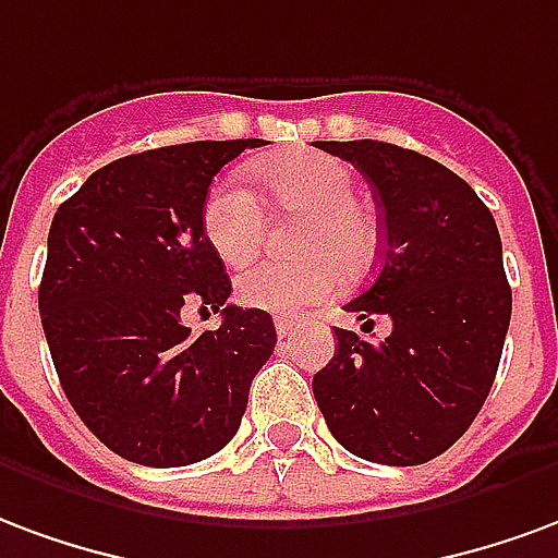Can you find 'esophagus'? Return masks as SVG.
<instances>
[{"label": "esophagus", "instance_id": "obj_1", "mask_svg": "<svg viewBox=\"0 0 558 558\" xmlns=\"http://www.w3.org/2000/svg\"><path fill=\"white\" fill-rule=\"evenodd\" d=\"M276 336H279V341H291V336H294L296 324L291 318H276Z\"/></svg>", "mask_w": 558, "mask_h": 558}]
</instances>
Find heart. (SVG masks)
I'll return each mask as SVG.
<instances>
[{"label": "heart", "instance_id": "1", "mask_svg": "<svg viewBox=\"0 0 558 558\" xmlns=\"http://www.w3.org/2000/svg\"><path fill=\"white\" fill-rule=\"evenodd\" d=\"M262 198L279 214H303L296 231V262H258L234 282L243 306L296 315L339 291V270L360 276L377 252V226L356 198L353 172L336 157L303 150L250 169ZM202 231L219 262L246 264L264 240V210L258 195L238 178L207 190Z\"/></svg>", "mask_w": 558, "mask_h": 558}]
</instances>
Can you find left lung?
Segmentation results:
<instances>
[{"mask_svg":"<svg viewBox=\"0 0 558 558\" xmlns=\"http://www.w3.org/2000/svg\"><path fill=\"white\" fill-rule=\"evenodd\" d=\"M315 145L363 172L384 222L380 270L344 312L392 320L384 341L336 327L315 401L356 458L416 466L473 425L494 386L511 320L502 240L485 202L442 162L374 140Z\"/></svg>","mask_w":558,"mask_h":558,"instance_id":"obj_1","label":"left lung"}]
</instances>
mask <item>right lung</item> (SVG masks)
<instances>
[{
	"label": "right lung",
	"mask_w": 558,
	"mask_h": 558,
	"mask_svg": "<svg viewBox=\"0 0 558 558\" xmlns=\"http://www.w3.org/2000/svg\"><path fill=\"white\" fill-rule=\"evenodd\" d=\"M264 140L186 142L97 169L52 217L38 308L52 365L85 428L142 466H186L238 434L274 318L231 306L202 231L214 174ZM186 302L219 311L190 337Z\"/></svg>",
	"instance_id": "right-lung-1"
}]
</instances>
